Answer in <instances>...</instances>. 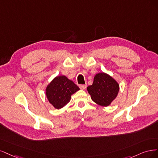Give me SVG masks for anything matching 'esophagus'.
<instances>
[{
  "label": "esophagus",
  "instance_id": "34e87169",
  "mask_svg": "<svg viewBox=\"0 0 158 158\" xmlns=\"http://www.w3.org/2000/svg\"><path fill=\"white\" fill-rule=\"evenodd\" d=\"M86 86H87V85H86V84H85V85H79V88H80L81 89H83V90H85V89L86 88Z\"/></svg>",
  "mask_w": 158,
  "mask_h": 158
}]
</instances>
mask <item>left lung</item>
Returning <instances> with one entry per match:
<instances>
[{"label":"left lung","mask_w":158,"mask_h":158,"mask_svg":"<svg viewBox=\"0 0 158 158\" xmlns=\"http://www.w3.org/2000/svg\"><path fill=\"white\" fill-rule=\"evenodd\" d=\"M92 100L100 106H108L119 92V85L108 74L100 73L94 77L92 85L87 87Z\"/></svg>","instance_id":"left-lung-1"}]
</instances>
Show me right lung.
Instances as JSON below:
<instances>
[{"label":"right lung","mask_w":158,"mask_h":158,"mask_svg":"<svg viewBox=\"0 0 158 158\" xmlns=\"http://www.w3.org/2000/svg\"><path fill=\"white\" fill-rule=\"evenodd\" d=\"M79 90L72 81L61 75L55 77L48 85L46 94L49 102L55 108L60 109L69 102L71 96Z\"/></svg>","instance_id":"1"}]
</instances>
